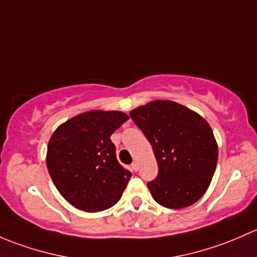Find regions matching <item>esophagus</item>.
I'll return each mask as SVG.
<instances>
[{
	"label": "esophagus",
	"instance_id": "34e87169",
	"mask_svg": "<svg viewBox=\"0 0 257 257\" xmlns=\"http://www.w3.org/2000/svg\"><path fill=\"white\" fill-rule=\"evenodd\" d=\"M131 168H132V171H137V169H139V162H137V161H135V162L131 165Z\"/></svg>",
	"mask_w": 257,
	"mask_h": 257
}]
</instances>
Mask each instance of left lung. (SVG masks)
Returning a JSON list of instances; mask_svg holds the SVG:
<instances>
[{
  "mask_svg": "<svg viewBox=\"0 0 257 257\" xmlns=\"http://www.w3.org/2000/svg\"><path fill=\"white\" fill-rule=\"evenodd\" d=\"M152 146L158 176L147 184L162 207L182 209L207 192L218 162L210 125L195 111L169 100H153L130 112Z\"/></svg>",
  "mask_w": 257,
  "mask_h": 257,
  "instance_id": "8db88e82",
  "label": "left lung"
}]
</instances>
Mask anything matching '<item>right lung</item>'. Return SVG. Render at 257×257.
Here are the masks:
<instances>
[{"mask_svg": "<svg viewBox=\"0 0 257 257\" xmlns=\"http://www.w3.org/2000/svg\"><path fill=\"white\" fill-rule=\"evenodd\" d=\"M127 120L121 111L91 110L53 132L47 168L58 192L74 208L95 213L120 200L131 172L118 163L110 136Z\"/></svg>", "mask_w": 257, "mask_h": 257, "instance_id": "1", "label": "right lung"}]
</instances>
